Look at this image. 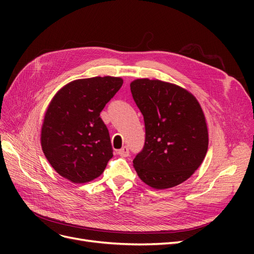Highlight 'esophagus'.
Returning a JSON list of instances; mask_svg holds the SVG:
<instances>
[{"instance_id":"esophagus-1","label":"esophagus","mask_w":254,"mask_h":254,"mask_svg":"<svg viewBox=\"0 0 254 254\" xmlns=\"http://www.w3.org/2000/svg\"><path fill=\"white\" fill-rule=\"evenodd\" d=\"M118 153L121 156V157H128L129 156V148L127 147V146H124L122 149H119L118 150Z\"/></svg>"}]
</instances>
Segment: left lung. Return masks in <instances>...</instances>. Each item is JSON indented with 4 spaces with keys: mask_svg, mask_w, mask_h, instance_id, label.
Listing matches in <instances>:
<instances>
[{
    "mask_svg": "<svg viewBox=\"0 0 254 254\" xmlns=\"http://www.w3.org/2000/svg\"><path fill=\"white\" fill-rule=\"evenodd\" d=\"M130 90L144 117L145 145L133 160L140 179L156 190L179 186L201 165L209 145L204 113L190 91L139 78Z\"/></svg>",
    "mask_w": 254,
    "mask_h": 254,
    "instance_id": "obj_1",
    "label": "left lung"
}]
</instances>
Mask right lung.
Returning <instances> with one entry per match:
<instances>
[{
  "mask_svg": "<svg viewBox=\"0 0 254 254\" xmlns=\"http://www.w3.org/2000/svg\"><path fill=\"white\" fill-rule=\"evenodd\" d=\"M122 84L123 79L113 76L76 79L52 98L41 127V147L64 179L87 183L104 173L113 153L99 113Z\"/></svg>",
  "mask_w": 254,
  "mask_h": 254,
  "instance_id": "add662e5",
  "label": "right lung"
}]
</instances>
